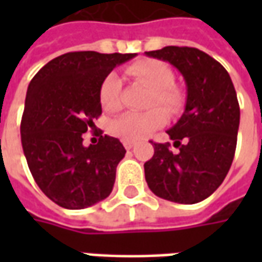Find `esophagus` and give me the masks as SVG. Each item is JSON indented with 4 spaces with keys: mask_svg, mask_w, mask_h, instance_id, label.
I'll return each mask as SVG.
<instances>
[{
    "mask_svg": "<svg viewBox=\"0 0 262 262\" xmlns=\"http://www.w3.org/2000/svg\"><path fill=\"white\" fill-rule=\"evenodd\" d=\"M122 143H123V146H125L126 150H130V148L135 146V142H132V140H123Z\"/></svg>",
    "mask_w": 262,
    "mask_h": 262,
    "instance_id": "1",
    "label": "esophagus"
}]
</instances>
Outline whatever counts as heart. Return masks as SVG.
<instances>
[{
    "label": "heart",
    "mask_w": 262,
    "mask_h": 262,
    "mask_svg": "<svg viewBox=\"0 0 262 262\" xmlns=\"http://www.w3.org/2000/svg\"><path fill=\"white\" fill-rule=\"evenodd\" d=\"M127 74L137 82L151 88L148 106L160 105L168 114L176 115L185 103V94L174 84V71L170 66L156 59H143L130 64ZM122 81L116 73H109L99 85V102L106 112H116L122 108ZM167 116L160 108L146 112H127L112 120L111 133L123 140H140L164 125Z\"/></svg>",
    "instance_id": "b5f03b06"
}]
</instances>
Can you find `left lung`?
I'll list each match as a JSON object with an SVG mask.
<instances>
[{"mask_svg": "<svg viewBox=\"0 0 262 262\" xmlns=\"http://www.w3.org/2000/svg\"><path fill=\"white\" fill-rule=\"evenodd\" d=\"M181 73L187 84L185 111L167 130L170 143H153L144 163L148 188L157 196L192 205L210 196L227 176L234 159L240 106L229 73L219 61L195 48L167 46L146 52Z\"/></svg>", "mask_w": 262, "mask_h": 262, "instance_id": "left-lung-1", "label": "left lung"}]
</instances>
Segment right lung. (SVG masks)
Here are the masks:
<instances>
[{
  "label": "right lung",
  "instance_id": "add662e5",
  "mask_svg": "<svg viewBox=\"0 0 262 262\" xmlns=\"http://www.w3.org/2000/svg\"><path fill=\"white\" fill-rule=\"evenodd\" d=\"M136 53L71 52L43 66L28 86L20 140L28 167L42 192L66 209H84L112 192L126 150L119 139L99 136L85 147L82 133L102 114L99 85Z\"/></svg>",
  "mask_w": 262,
  "mask_h": 262
}]
</instances>
